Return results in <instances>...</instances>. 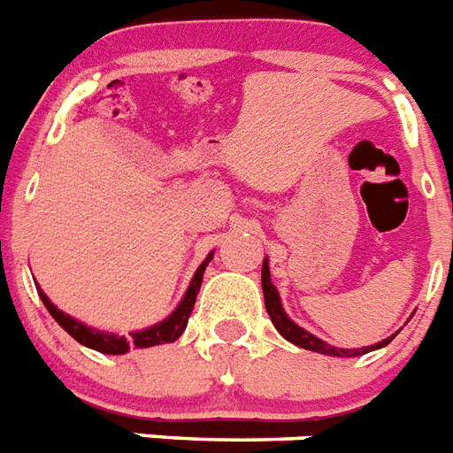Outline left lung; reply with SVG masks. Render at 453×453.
<instances>
[{
	"instance_id": "left-lung-1",
	"label": "left lung",
	"mask_w": 453,
	"mask_h": 453,
	"mask_svg": "<svg viewBox=\"0 0 453 453\" xmlns=\"http://www.w3.org/2000/svg\"><path fill=\"white\" fill-rule=\"evenodd\" d=\"M261 284H264V297H265V309H268L270 320H273V326L277 327L281 337L286 342L296 343V346L304 348V350H314V353H323V355H332V357H357V355L371 353V350H376V348H385L389 342H392L396 334L392 337L382 339V342L373 343V346H365V348H337L330 346V343L320 342L319 337H314L311 332H307L304 327H300L297 323H293L288 316H286L284 307H281V297L277 293V288L270 281V268H268V258L264 261V268H261Z\"/></svg>"
}]
</instances>
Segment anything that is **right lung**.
<instances>
[{
  "label": "right lung",
  "mask_w": 453,
  "mask_h": 453,
  "mask_svg": "<svg viewBox=\"0 0 453 453\" xmlns=\"http://www.w3.org/2000/svg\"><path fill=\"white\" fill-rule=\"evenodd\" d=\"M212 258V252L208 254L206 261L196 268L195 277H192V281H189V288L185 291L183 300H180V304L176 309H173L172 314L167 316L165 320H160V323H156V326L146 327V330H139V332H130L126 337H119V334H110V332H100V330H94V327L84 326V323H80V320H75L73 316L64 314L61 309L54 307L52 303H50V297L45 296V293L38 288V296H41L42 304H45V309H48L50 314H52V319L59 323L61 327H64L68 334H71L73 339H75L77 343H82V346L87 348H94V350H98V353H105V355H123L127 353L130 348H150V346H160V343H172L176 342V339L180 337L185 332V327H188V319L189 314H192V309H195V303H196V293H199L201 288V280H203V270H206V265L211 264Z\"/></svg>",
  "instance_id": "right-lung-1"
}]
</instances>
